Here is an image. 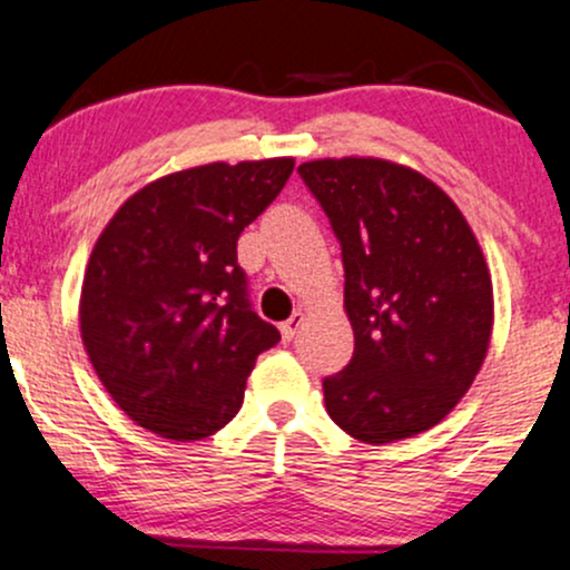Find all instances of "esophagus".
<instances>
[{
    "label": "esophagus",
    "mask_w": 570,
    "mask_h": 570,
    "mask_svg": "<svg viewBox=\"0 0 570 570\" xmlns=\"http://www.w3.org/2000/svg\"><path fill=\"white\" fill-rule=\"evenodd\" d=\"M303 324H305V313L303 311H294L289 322L281 324V337H284V343H292V340L297 337V332L303 330Z\"/></svg>",
    "instance_id": "1"
}]
</instances>
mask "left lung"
<instances>
[{
  "mask_svg": "<svg viewBox=\"0 0 570 570\" xmlns=\"http://www.w3.org/2000/svg\"><path fill=\"white\" fill-rule=\"evenodd\" d=\"M330 217L345 267L353 356L324 377L353 440L423 434L472 389L493 335V281L472 227L423 174L381 158L297 168Z\"/></svg>",
  "mask_w": 570,
  "mask_h": 570,
  "instance_id": "left-lung-1",
  "label": "left lung"
}]
</instances>
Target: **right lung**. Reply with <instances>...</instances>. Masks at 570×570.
<instances>
[{"mask_svg": "<svg viewBox=\"0 0 570 570\" xmlns=\"http://www.w3.org/2000/svg\"><path fill=\"white\" fill-rule=\"evenodd\" d=\"M294 158L208 163L149 181L98 235L80 335L98 381L163 440L217 434L254 362L278 343L252 311L238 235L276 200Z\"/></svg>", "mask_w": 570, "mask_h": 570, "instance_id": "1", "label": "right lung"}]
</instances>
